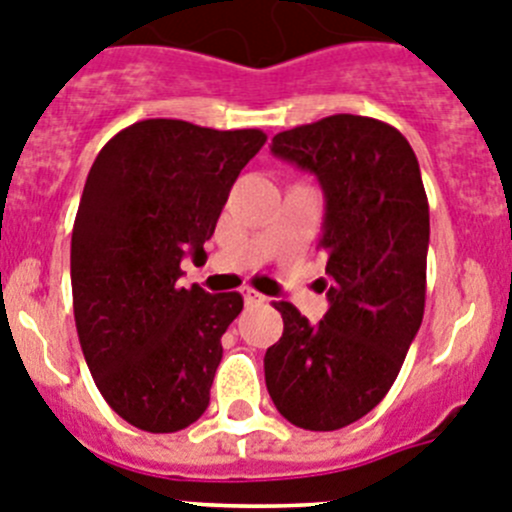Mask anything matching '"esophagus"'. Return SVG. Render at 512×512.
I'll return each instance as SVG.
<instances>
[{
  "instance_id": "1",
  "label": "esophagus",
  "mask_w": 512,
  "mask_h": 512,
  "mask_svg": "<svg viewBox=\"0 0 512 512\" xmlns=\"http://www.w3.org/2000/svg\"><path fill=\"white\" fill-rule=\"evenodd\" d=\"M242 296H245L247 306H252V303H265L267 301V298L262 296V293H257L255 288H245V290H242Z\"/></svg>"
}]
</instances>
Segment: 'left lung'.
<instances>
[{"label": "left lung", "instance_id": "obj_1", "mask_svg": "<svg viewBox=\"0 0 512 512\" xmlns=\"http://www.w3.org/2000/svg\"><path fill=\"white\" fill-rule=\"evenodd\" d=\"M278 158L311 170L326 196L329 311L308 324L293 303L265 352L280 416L308 431L359 421L393 388L426 306L428 199L416 153L395 127L334 114L278 132Z\"/></svg>", "mask_w": 512, "mask_h": 512}]
</instances>
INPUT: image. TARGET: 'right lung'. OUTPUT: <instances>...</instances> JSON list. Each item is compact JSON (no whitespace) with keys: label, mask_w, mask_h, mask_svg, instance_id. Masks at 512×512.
Returning <instances> with one entry per match:
<instances>
[{"label":"right lung","mask_w":512,"mask_h":512,"mask_svg":"<svg viewBox=\"0 0 512 512\" xmlns=\"http://www.w3.org/2000/svg\"><path fill=\"white\" fill-rule=\"evenodd\" d=\"M262 130L142 119L101 147L71 234L78 342L112 411L150 434L199 421L239 293L181 288V260H204L239 170Z\"/></svg>","instance_id":"obj_1"}]
</instances>
